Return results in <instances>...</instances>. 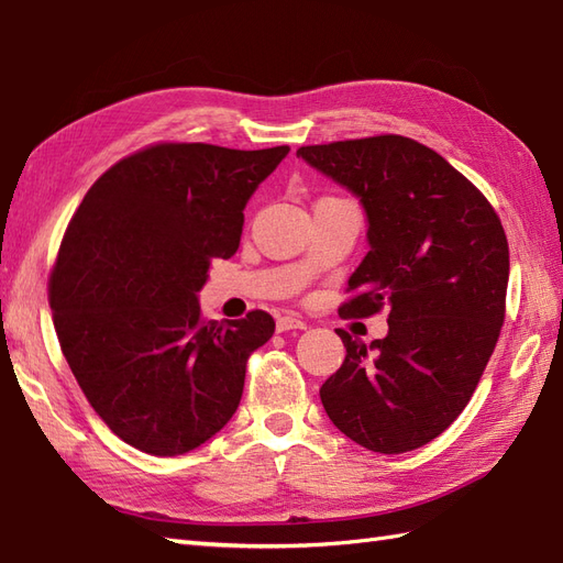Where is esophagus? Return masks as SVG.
I'll return each mask as SVG.
<instances>
[{"instance_id": "esophagus-1", "label": "esophagus", "mask_w": 563, "mask_h": 563, "mask_svg": "<svg viewBox=\"0 0 563 563\" xmlns=\"http://www.w3.org/2000/svg\"><path fill=\"white\" fill-rule=\"evenodd\" d=\"M289 330H306V322L296 316L277 318V332H289Z\"/></svg>"}]
</instances>
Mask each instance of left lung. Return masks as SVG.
Segmentation results:
<instances>
[{
    "label": "left lung",
    "instance_id": "1",
    "mask_svg": "<svg viewBox=\"0 0 563 563\" xmlns=\"http://www.w3.org/2000/svg\"><path fill=\"white\" fill-rule=\"evenodd\" d=\"M366 211L371 250L340 313L380 308L387 334L342 336V368L320 387L332 423L373 453H407L467 407L506 316L508 241L494 207L433 148L399 134L296 152Z\"/></svg>",
    "mask_w": 563,
    "mask_h": 563
}]
</instances>
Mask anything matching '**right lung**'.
<instances>
[{
	"label": "right lung",
	"instance_id": "add662e5",
	"mask_svg": "<svg viewBox=\"0 0 563 563\" xmlns=\"http://www.w3.org/2000/svg\"><path fill=\"white\" fill-rule=\"evenodd\" d=\"M289 146L156 144L86 192L49 274L57 340L96 415L148 455L190 453L239 409L265 310L202 320L214 257L241 245L243 209Z\"/></svg>",
	"mask_w": 563,
	"mask_h": 563
}]
</instances>
